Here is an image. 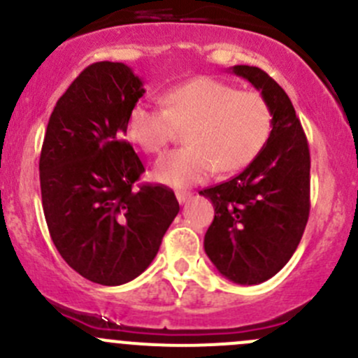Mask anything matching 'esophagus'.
<instances>
[{
	"label": "esophagus",
	"instance_id": "34e87169",
	"mask_svg": "<svg viewBox=\"0 0 358 358\" xmlns=\"http://www.w3.org/2000/svg\"><path fill=\"white\" fill-rule=\"evenodd\" d=\"M192 197V194L190 192H176V199H178L180 204H183V202H187Z\"/></svg>",
	"mask_w": 358,
	"mask_h": 358
}]
</instances>
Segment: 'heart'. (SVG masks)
Returning <instances> with one entry per match:
<instances>
[{
    "mask_svg": "<svg viewBox=\"0 0 358 358\" xmlns=\"http://www.w3.org/2000/svg\"><path fill=\"white\" fill-rule=\"evenodd\" d=\"M164 107L136 102L128 112L126 135L147 154H157L186 128L182 149L157 159L154 178L164 185L187 187L218 169L234 173L262 152L272 131V109L258 92H239L222 79L199 76L173 86Z\"/></svg>",
    "mask_w": 358,
    "mask_h": 358,
    "instance_id": "1",
    "label": "heart"
}]
</instances>
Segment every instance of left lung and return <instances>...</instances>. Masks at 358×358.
<instances>
[{"instance_id": "8db88e82", "label": "left lung", "mask_w": 358, "mask_h": 358, "mask_svg": "<svg viewBox=\"0 0 358 358\" xmlns=\"http://www.w3.org/2000/svg\"><path fill=\"white\" fill-rule=\"evenodd\" d=\"M272 109V131L262 152L229 182L201 190L215 208L204 236L206 255L236 284H259L292 256L310 215V150L287 93L252 66H234Z\"/></svg>"}]
</instances>
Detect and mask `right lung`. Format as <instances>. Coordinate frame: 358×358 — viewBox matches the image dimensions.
Returning a JSON list of instances; mask_svg holds the SVG:
<instances>
[{
	"mask_svg": "<svg viewBox=\"0 0 358 358\" xmlns=\"http://www.w3.org/2000/svg\"><path fill=\"white\" fill-rule=\"evenodd\" d=\"M143 93L124 64H92L59 99L43 140L39 182L50 236L71 268L102 286L138 277L180 211L168 187L136 185L145 168L124 135Z\"/></svg>",
	"mask_w": 358,
	"mask_h": 358,
	"instance_id": "obj_1",
	"label": "right lung"
}]
</instances>
